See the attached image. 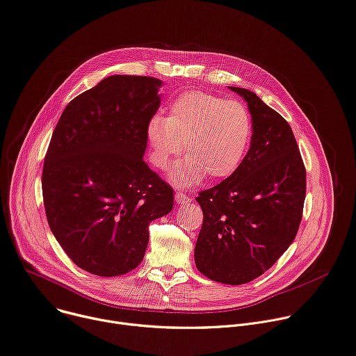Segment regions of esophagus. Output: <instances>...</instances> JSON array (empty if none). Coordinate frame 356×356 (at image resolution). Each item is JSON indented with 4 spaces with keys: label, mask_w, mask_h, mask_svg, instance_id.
Masks as SVG:
<instances>
[{
    "label": "esophagus",
    "mask_w": 356,
    "mask_h": 356,
    "mask_svg": "<svg viewBox=\"0 0 356 356\" xmlns=\"http://www.w3.org/2000/svg\"><path fill=\"white\" fill-rule=\"evenodd\" d=\"M175 201H177L178 205H184V204H189L191 198H189V196H186L185 193H182V192H177L175 193Z\"/></svg>",
    "instance_id": "1"
}]
</instances>
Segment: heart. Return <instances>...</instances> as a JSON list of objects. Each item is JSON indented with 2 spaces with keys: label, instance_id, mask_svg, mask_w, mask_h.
<instances>
[{
  "label": "heart",
  "instance_id": "b5f03b06",
  "mask_svg": "<svg viewBox=\"0 0 356 356\" xmlns=\"http://www.w3.org/2000/svg\"><path fill=\"white\" fill-rule=\"evenodd\" d=\"M253 133L252 115L239 102L205 92H185L171 103L167 118L154 115L145 136L151 161L165 170L174 156L188 155L170 178L178 186L230 177L243 163Z\"/></svg>",
  "mask_w": 356,
  "mask_h": 356
}]
</instances>
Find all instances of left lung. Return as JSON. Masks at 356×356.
<instances>
[{"mask_svg":"<svg viewBox=\"0 0 356 356\" xmlns=\"http://www.w3.org/2000/svg\"><path fill=\"white\" fill-rule=\"evenodd\" d=\"M248 104L253 134L241 167L196 202L204 223L195 264L208 279L249 283L293 243L305 200V168L291 127L253 92L230 88Z\"/></svg>","mask_w":356,"mask_h":356,"instance_id":"8db88e82","label":"left lung"}]
</instances>
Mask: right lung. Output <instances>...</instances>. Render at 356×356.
<instances>
[{"instance_id":"add662e5","label":"right lung","mask_w":356,"mask_h":356,"mask_svg":"<svg viewBox=\"0 0 356 356\" xmlns=\"http://www.w3.org/2000/svg\"><path fill=\"white\" fill-rule=\"evenodd\" d=\"M161 86L155 77L108 76L66 106L52 134L42 172L47 219L65 253L92 274L136 268L148 225L172 211V188L143 160Z\"/></svg>"}]
</instances>
